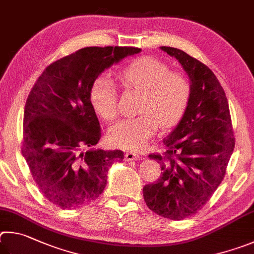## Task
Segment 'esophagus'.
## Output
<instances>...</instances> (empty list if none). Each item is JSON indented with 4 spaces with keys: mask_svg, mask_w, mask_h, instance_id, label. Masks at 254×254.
<instances>
[{
    "mask_svg": "<svg viewBox=\"0 0 254 254\" xmlns=\"http://www.w3.org/2000/svg\"><path fill=\"white\" fill-rule=\"evenodd\" d=\"M139 158H140V155L135 153V152H127L126 155H125V161H127V162L138 161Z\"/></svg>",
    "mask_w": 254,
    "mask_h": 254,
    "instance_id": "esophagus-1",
    "label": "esophagus"
}]
</instances>
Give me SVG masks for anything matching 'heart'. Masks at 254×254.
I'll list each match as a JSON object with an SVG mask.
<instances>
[{"instance_id":"heart-1","label":"heart","mask_w":254,"mask_h":254,"mask_svg":"<svg viewBox=\"0 0 254 254\" xmlns=\"http://www.w3.org/2000/svg\"><path fill=\"white\" fill-rule=\"evenodd\" d=\"M126 89L141 92L136 117L120 120L109 130V140L116 147L138 150L157 131L175 126L183 118L190 100V83L183 73L153 57H140L119 72ZM89 100L100 118L111 122L118 114L116 87L106 75L98 77L89 91Z\"/></svg>"}]
</instances>
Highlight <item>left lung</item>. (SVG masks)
<instances>
[{"label":"left lung","mask_w":254,"mask_h":254,"mask_svg":"<svg viewBox=\"0 0 254 254\" xmlns=\"http://www.w3.org/2000/svg\"><path fill=\"white\" fill-rule=\"evenodd\" d=\"M175 57L190 80V100L183 118L164 139L166 152L149 154L161 164L156 183L144 186L149 210L181 221L205 205L223 181L235 138L228 99L212 70L176 48L162 47Z\"/></svg>","instance_id":"obj_1"}]
</instances>
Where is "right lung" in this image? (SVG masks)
<instances>
[{
	"label": "right lung",
	"instance_id": "add662e5",
	"mask_svg": "<svg viewBox=\"0 0 254 254\" xmlns=\"http://www.w3.org/2000/svg\"><path fill=\"white\" fill-rule=\"evenodd\" d=\"M134 47H87L49 64L35 81L23 115L22 155L38 189L62 210L90 203L104 192L107 173L122 150L93 149L100 125L89 100L102 71Z\"/></svg>",
	"mask_w": 254,
	"mask_h": 254
}]
</instances>
